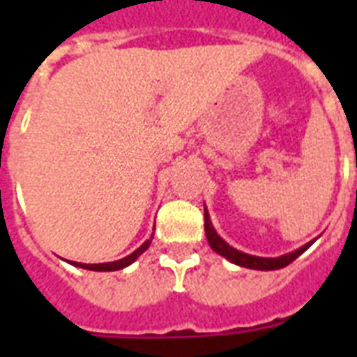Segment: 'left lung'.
<instances>
[{"label":"left lung","mask_w":357,"mask_h":357,"mask_svg":"<svg viewBox=\"0 0 357 357\" xmlns=\"http://www.w3.org/2000/svg\"><path fill=\"white\" fill-rule=\"evenodd\" d=\"M204 220H206V222H204V228H206V237L209 246H211L218 255H222V257H226L228 261H231L234 265L254 268V271H278V268H283V266H287L289 263H293L298 255L304 254L305 250L315 243V241H310V243L304 244V246H300L298 250L280 255V257H259V255L244 254V252H241V250L229 246V244L217 234V229L213 228L211 218H209L207 209L204 211Z\"/></svg>","instance_id":"left-lung-1"}]
</instances>
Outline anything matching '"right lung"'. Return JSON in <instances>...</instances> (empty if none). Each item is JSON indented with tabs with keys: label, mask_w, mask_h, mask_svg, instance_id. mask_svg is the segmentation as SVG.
Wrapping results in <instances>:
<instances>
[{
	"label": "right lung",
	"mask_w": 357,
	"mask_h": 357,
	"mask_svg": "<svg viewBox=\"0 0 357 357\" xmlns=\"http://www.w3.org/2000/svg\"><path fill=\"white\" fill-rule=\"evenodd\" d=\"M151 238L153 237H150L148 241H144V243L140 244L139 248L135 250L133 254L126 255V257H122V259H119V261H111V263H92V265H89V263H75V261H68V263L74 266H79V268H86V271H96V272L120 271V268H126V266L131 265V263H133V261L137 259L140 254H144L146 250H148V246L151 244Z\"/></svg>",
	"instance_id": "1"
}]
</instances>
